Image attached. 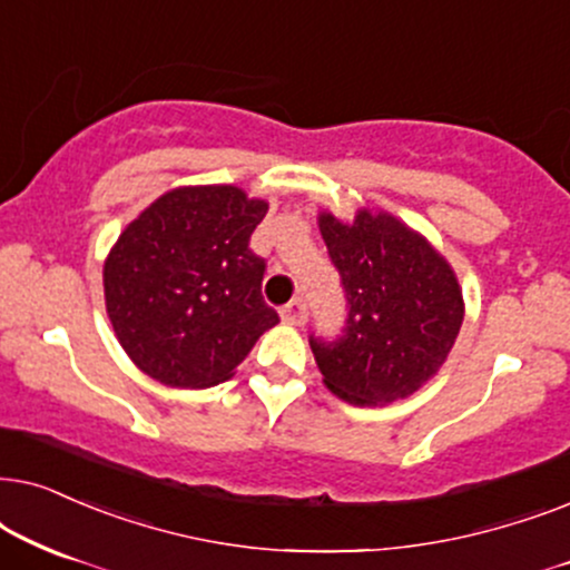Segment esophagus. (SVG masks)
Listing matches in <instances>:
<instances>
[{
  "label": "esophagus",
  "instance_id": "1",
  "mask_svg": "<svg viewBox=\"0 0 570 570\" xmlns=\"http://www.w3.org/2000/svg\"><path fill=\"white\" fill-rule=\"evenodd\" d=\"M281 321L289 325H305L307 323V305L302 299H292L289 305L281 309Z\"/></svg>",
  "mask_w": 570,
  "mask_h": 570
}]
</instances>
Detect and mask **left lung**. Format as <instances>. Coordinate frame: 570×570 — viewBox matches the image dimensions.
I'll list each match as a JSON object with an SVG mask.
<instances>
[{
    "mask_svg": "<svg viewBox=\"0 0 570 570\" xmlns=\"http://www.w3.org/2000/svg\"><path fill=\"white\" fill-rule=\"evenodd\" d=\"M317 226L346 294L336 341L309 336L323 383L354 406L412 396L443 367L464 323L453 268L422 234L383 210L333 214Z\"/></svg>",
    "mask_w": 570,
    "mask_h": 570,
    "instance_id": "left-lung-1",
    "label": "left lung"
}]
</instances>
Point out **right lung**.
Instances as JSON below:
<instances>
[{
  "label": "right lung",
  "mask_w": 570,
  "mask_h": 570,
  "mask_svg": "<svg viewBox=\"0 0 570 570\" xmlns=\"http://www.w3.org/2000/svg\"><path fill=\"white\" fill-rule=\"evenodd\" d=\"M268 203L234 185L177 187L119 234L104 263L106 313L142 373L171 389L229 381L278 323L249 249Z\"/></svg>",
  "instance_id": "1"
}]
</instances>
